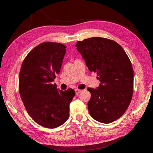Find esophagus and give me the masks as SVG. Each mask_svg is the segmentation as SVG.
I'll return each instance as SVG.
<instances>
[{
  "label": "esophagus",
  "mask_w": 153,
  "mask_h": 153,
  "mask_svg": "<svg viewBox=\"0 0 153 153\" xmlns=\"http://www.w3.org/2000/svg\"><path fill=\"white\" fill-rule=\"evenodd\" d=\"M75 94H76V95H78V94H79L80 93V92L82 91V90L76 89H75Z\"/></svg>",
  "instance_id": "1"
}]
</instances>
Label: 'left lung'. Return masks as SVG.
<instances>
[{
    "mask_svg": "<svg viewBox=\"0 0 153 153\" xmlns=\"http://www.w3.org/2000/svg\"><path fill=\"white\" fill-rule=\"evenodd\" d=\"M76 49L88 69L96 72L101 84L89 89L87 103L91 117L105 124L121 117L130 104L133 96V69L130 60L117 42L94 37L78 41Z\"/></svg>",
    "mask_w": 153,
    "mask_h": 153,
    "instance_id": "8db88e82",
    "label": "left lung"
}]
</instances>
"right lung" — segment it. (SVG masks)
Segmentation results:
<instances>
[{
	"instance_id": "obj_1",
	"label": "right lung",
	"mask_w": 153,
	"mask_h": 153,
	"mask_svg": "<svg viewBox=\"0 0 153 153\" xmlns=\"http://www.w3.org/2000/svg\"><path fill=\"white\" fill-rule=\"evenodd\" d=\"M66 47L44 42L27 54L19 75V92L27 113L41 126L55 128L69 118L75 91L57 89L52 82L61 68Z\"/></svg>"
}]
</instances>
